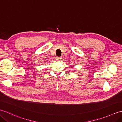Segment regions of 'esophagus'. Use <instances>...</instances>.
Instances as JSON below:
<instances>
[{"label":"esophagus","mask_w":122,"mask_h":122,"mask_svg":"<svg viewBox=\"0 0 122 122\" xmlns=\"http://www.w3.org/2000/svg\"><path fill=\"white\" fill-rule=\"evenodd\" d=\"M56 60L57 61H59V60H60V59H61V58H60V57H59V56H57V57H56Z\"/></svg>","instance_id":"1"}]
</instances>
